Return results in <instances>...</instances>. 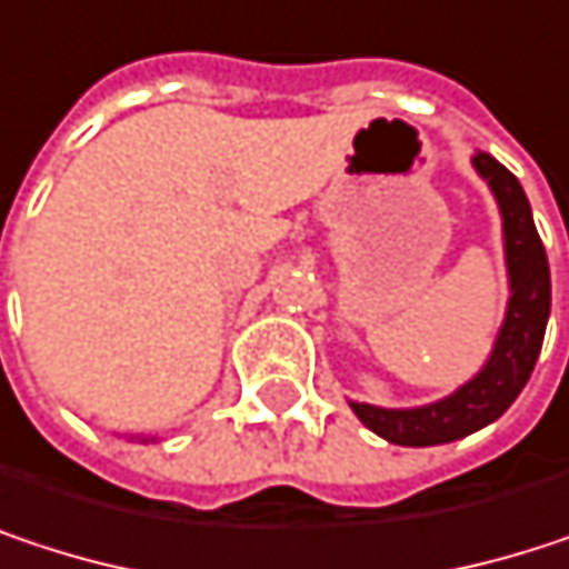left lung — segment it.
Instances as JSON below:
<instances>
[{"instance_id":"8db88e82","label":"left lung","mask_w":569,"mask_h":569,"mask_svg":"<svg viewBox=\"0 0 569 569\" xmlns=\"http://www.w3.org/2000/svg\"><path fill=\"white\" fill-rule=\"evenodd\" d=\"M471 168L491 187L501 210L511 296L488 362L451 396L415 408H379L369 401H349V408L369 431L401 448L448 445L498 421L527 386L543 346L550 319V267L533 227L527 193L520 180L485 151L471 154Z\"/></svg>"}]
</instances>
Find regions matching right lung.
<instances>
[{
    "label": "right lung",
    "instance_id": "obj_1",
    "mask_svg": "<svg viewBox=\"0 0 569 569\" xmlns=\"http://www.w3.org/2000/svg\"><path fill=\"white\" fill-rule=\"evenodd\" d=\"M134 438H141V441H154V438H144V435H131V441H134Z\"/></svg>",
    "mask_w": 569,
    "mask_h": 569
}]
</instances>
